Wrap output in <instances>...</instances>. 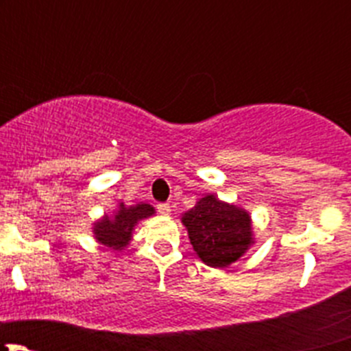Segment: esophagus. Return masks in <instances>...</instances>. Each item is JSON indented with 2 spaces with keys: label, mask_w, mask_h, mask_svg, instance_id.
Segmentation results:
<instances>
[{
  "label": "esophagus",
  "mask_w": 351,
  "mask_h": 351,
  "mask_svg": "<svg viewBox=\"0 0 351 351\" xmlns=\"http://www.w3.org/2000/svg\"><path fill=\"white\" fill-rule=\"evenodd\" d=\"M158 212L162 215H169L171 214V207H169V204H159L158 205Z\"/></svg>",
  "instance_id": "34e87169"
}]
</instances>
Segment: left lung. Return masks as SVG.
Returning a JSON list of instances; mask_svg holds the SVG:
<instances>
[{"mask_svg":"<svg viewBox=\"0 0 351 351\" xmlns=\"http://www.w3.org/2000/svg\"><path fill=\"white\" fill-rule=\"evenodd\" d=\"M190 243L207 267L229 268L254 244L251 215L214 193L202 197L195 207L182 214Z\"/></svg>","mask_w":351,"mask_h":351,"instance_id":"obj_1","label":"left lung"}]
</instances>
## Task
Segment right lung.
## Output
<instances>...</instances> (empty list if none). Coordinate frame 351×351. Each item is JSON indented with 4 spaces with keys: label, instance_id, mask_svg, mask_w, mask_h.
<instances>
[{
    "label": "right lung",
    "instance_id": "1",
    "mask_svg": "<svg viewBox=\"0 0 351 351\" xmlns=\"http://www.w3.org/2000/svg\"><path fill=\"white\" fill-rule=\"evenodd\" d=\"M156 210L149 204H136L127 207L123 202H120L119 208L112 215L105 214L100 221L93 224L95 239L104 246L113 251H122L129 246L132 239L134 228L137 222L143 219L154 215Z\"/></svg>",
    "mask_w": 351,
    "mask_h": 351
}]
</instances>
